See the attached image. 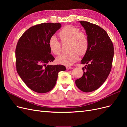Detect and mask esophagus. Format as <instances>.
<instances>
[{"label": "esophagus", "instance_id": "34e87169", "mask_svg": "<svg viewBox=\"0 0 127 127\" xmlns=\"http://www.w3.org/2000/svg\"><path fill=\"white\" fill-rule=\"evenodd\" d=\"M73 68L72 67H70V66H67L66 67V69L67 70H70V69H72Z\"/></svg>", "mask_w": 127, "mask_h": 127}]
</instances>
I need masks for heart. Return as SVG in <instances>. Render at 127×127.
Returning <instances> with one entry per match:
<instances>
[{
	"instance_id": "obj_1",
	"label": "heart",
	"mask_w": 127,
	"mask_h": 127,
	"mask_svg": "<svg viewBox=\"0 0 127 127\" xmlns=\"http://www.w3.org/2000/svg\"><path fill=\"white\" fill-rule=\"evenodd\" d=\"M63 43L69 42L68 53L61 54L57 58L58 63L65 66H71L79 59L80 55L85 54L88 47L87 35L80 32L78 28L71 25L65 26L59 33ZM49 47L52 53L58 55L61 52V43L56 36L53 35L49 39Z\"/></svg>"
}]
</instances>
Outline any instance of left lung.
Returning a JSON list of instances; mask_svg holds the SVG:
<instances>
[{"label": "left lung", "instance_id": "left-lung-1", "mask_svg": "<svg viewBox=\"0 0 127 127\" xmlns=\"http://www.w3.org/2000/svg\"><path fill=\"white\" fill-rule=\"evenodd\" d=\"M85 29L88 40V49L81 61L85 64L81 78L76 85L84 92L96 90L104 83L112 68L114 48L112 41L104 30L86 21H79Z\"/></svg>", "mask_w": 127, "mask_h": 127}]
</instances>
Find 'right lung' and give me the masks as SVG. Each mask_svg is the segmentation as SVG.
Wrapping results in <instances>:
<instances>
[{"label":"right lung","instance_id":"obj_1","mask_svg":"<svg viewBox=\"0 0 127 127\" xmlns=\"http://www.w3.org/2000/svg\"><path fill=\"white\" fill-rule=\"evenodd\" d=\"M61 27L60 23H45L31 27L23 33L16 45V70L29 88L45 93L55 86L63 65H50L55 58L51 54L49 39Z\"/></svg>","mask_w":127,"mask_h":127}]
</instances>
